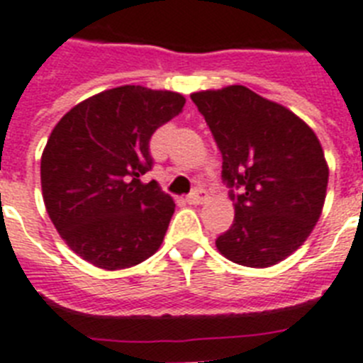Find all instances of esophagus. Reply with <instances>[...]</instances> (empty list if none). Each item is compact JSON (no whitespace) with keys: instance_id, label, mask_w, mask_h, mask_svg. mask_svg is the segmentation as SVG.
<instances>
[{"instance_id":"1","label":"esophagus","mask_w":363,"mask_h":363,"mask_svg":"<svg viewBox=\"0 0 363 363\" xmlns=\"http://www.w3.org/2000/svg\"><path fill=\"white\" fill-rule=\"evenodd\" d=\"M186 201L190 205H203L206 201V191L203 190V188H197V190H194L190 196L186 197Z\"/></svg>"}]
</instances>
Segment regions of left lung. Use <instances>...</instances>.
<instances>
[{"label":"left lung","mask_w":363,"mask_h":363,"mask_svg":"<svg viewBox=\"0 0 363 363\" xmlns=\"http://www.w3.org/2000/svg\"><path fill=\"white\" fill-rule=\"evenodd\" d=\"M191 101L223 155L234 223L216 247L234 264L271 267L306 242L323 212L328 164L310 125L242 84L201 90Z\"/></svg>","instance_id":"8db88e82"}]
</instances>
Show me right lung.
<instances>
[{"label":"right lung","mask_w":363,"mask_h":363,"mask_svg":"<svg viewBox=\"0 0 363 363\" xmlns=\"http://www.w3.org/2000/svg\"><path fill=\"white\" fill-rule=\"evenodd\" d=\"M186 99L138 84L77 103L53 127L40 160L50 219L75 255L106 271L127 269L162 245L175 203L140 182L153 160L149 140Z\"/></svg>","instance_id":"right-lung-1"}]
</instances>
